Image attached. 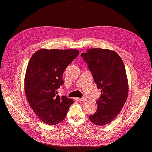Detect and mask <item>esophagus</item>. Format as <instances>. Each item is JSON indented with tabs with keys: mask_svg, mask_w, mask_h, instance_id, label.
Masks as SVG:
<instances>
[{
	"mask_svg": "<svg viewBox=\"0 0 152 152\" xmlns=\"http://www.w3.org/2000/svg\"><path fill=\"white\" fill-rule=\"evenodd\" d=\"M78 100L79 101H82V102H85L86 101V99L85 97H82V98H78Z\"/></svg>",
	"mask_w": 152,
	"mask_h": 152,
	"instance_id": "1",
	"label": "esophagus"
}]
</instances>
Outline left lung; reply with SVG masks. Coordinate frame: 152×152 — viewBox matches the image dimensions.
<instances>
[{"label":"left lung","mask_w":152,"mask_h":152,"mask_svg":"<svg viewBox=\"0 0 152 152\" xmlns=\"http://www.w3.org/2000/svg\"><path fill=\"white\" fill-rule=\"evenodd\" d=\"M81 56L92 74L100 97L97 111L89 118L93 123L104 126L120 113L128 96L129 86L123 61L115 51L95 48Z\"/></svg>","instance_id":"left-lung-1"}]
</instances>
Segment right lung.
<instances>
[{"mask_svg": "<svg viewBox=\"0 0 152 152\" xmlns=\"http://www.w3.org/2000/svg\"><path fill=\"white\" fill-rule=\"evenodd\" d=\"M79 53L75 49H40L31 57L25 77V94L29 105L44 123L61 122L74 101L60 97L57 89L63 84L66 68Z\"/></svg>", "mask_w": 152, "mask_h": 152, "instance_id": "1", "label": "right lung"}]
</instances>
